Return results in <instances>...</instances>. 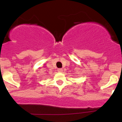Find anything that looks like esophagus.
<instances>
[{"label":"esophagus","instance_id":"obj_1","mask_svg":"<svg viewBox=\"0 0 122 122\" xmlns=\"http://www.w3.org/2000/svg\"><path fill=\"white\" fill-rule=\"evenodd\" d=\"M62 71H63V70L62 68L58 69V72H62Z\"/></svg>","mask_w":122,"mask_h":122}]
</instances>
